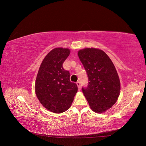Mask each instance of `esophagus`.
I'll return each mask as SVG.
<instances>
[{
  "label": "esophagus",
  "instance_id": "34e87169",
  "mask_svg": "<svg viewBox=\"0 0 146 146\" xmlns=\"http://www.w3.org/2000/svg\"><path fill=\"white\" fill-rule=\"evenodd\" d=\"M77 86H78V90H80V89H81L80 83L79 82H77Z\"/></svg>",
  "mask_w": 146,
  "mask_h": 146
}]
</instances>
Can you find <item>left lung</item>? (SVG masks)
<instances>
[{"mask_svg":"<svg viewBox=\"0 0 146 146\" xmlns=\"http://www.w3.org/2000/svg\"><path fill=\"white\" fill-rule=\"evenodd\" d=\"M78 55L89 81L87 87L82 88L83 94L92 111L103 113L112 107L120 93L116 69L109 56L98 48H83Z\"/></svg>","mask_w":146,"mask_h":146,"instance_id":"left-lung-1","label":"left lung"}]
</instances>
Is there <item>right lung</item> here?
I'll use <instances>...</instances> for the list:
<instances>
[{
	"mask_svg": "<svg viewBox=\"0 0 146 146\" xmlns=\"http://www.w3.org/2000/svg\"><path fill=\"white\" fill-rule=\"evenodd\" d=\"M69 54V48H54L44 58L37 74V98L44 107L53 113L68 110L78 90L76 84L70 81L69 72L63 67Z\"/></svg>",
	"mask_w": 146,
	"mask_h": 146,
	"instance_id": "1",
	"label": "right lung"
}]
</instances>
